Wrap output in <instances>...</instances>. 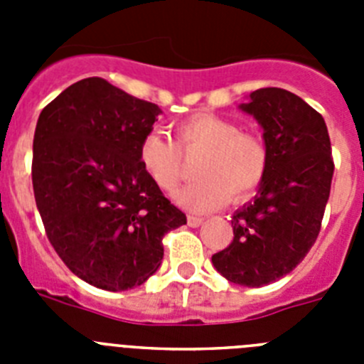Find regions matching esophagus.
<instances>
[{
    "label": "esophagus",
    "mask_w": 364,
    "mask_h": 364,
    "mask_svg": "<svg viewBox=\"0 0 364 364\" xmlns=\"http://www.w3.org/2000/svg\"><path fill=\"white\" fill-rule=\"evenodd\" d=\"M204 222V218L197 217V215H188V224L193 228H198Z\"/></svg>",
    "instance_id": "1"
}]
</instances>
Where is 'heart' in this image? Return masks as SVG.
Listing matches in <instances>:
<instances>
[{
  "label": "heart",
  "instance_id": "heart-1",
  "mask_svg": "<svg viewBox=\"0 0 364 364\" xmlns=\"http://www.w3.org/2000/svg\"><path fill=\"white\" fill-rule=\"evenodd\" d=\"M173 134L175 142L160 131H149L138 147V159L153 184L171 195L184 176V156L202 154L195 169L200 180L176 195L188 210H217L228 197L242 200L264 182L268 144L260 134L240 131L233 120L198 112L178 122Z\"/></svg>",
  "mask_w": 364,
  "mask_h": 364
}]
</instances>
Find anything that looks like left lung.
I'll return each mask as SVG.
<instances>
[{"label":"left lung","instance_id":"1","mask_svg":"<svg viewBox=\"0 0 364 364\" xmlns=\"http://www.w3.org/2000/svg\"><path fill=\"white\" fill-rule=\"evenodd\" d=\"M240 109L262 125L269 166L253 202L231 218V244L211 262L230 282L259 288L288 275L317 240L332 186V144L324 118L290 91L257 89Z\"/></svg>","mask_w":364,"mask_h":364}]
</instances>
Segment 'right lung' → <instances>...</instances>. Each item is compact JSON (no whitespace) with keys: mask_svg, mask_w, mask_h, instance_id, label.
I'll return each instance as SVG.
<instances>
[{"mask_svg":"<svg viewBox=\"0 0 364 364\" xmlns=\"http://www.w3.org/2000/svg\"><path fill=\"white\" fill-rule=\"evenodd\" d=\"M160 112L104 78H85L38 118L32 188L45 233L67 268L102 290L144 284L162 262L164 235L186 224L138 159Z\"/></svg>","mask_w":364,"mask_h":364,"instance_id":"right-lung-1","label":"right lung"}]
</instances>
